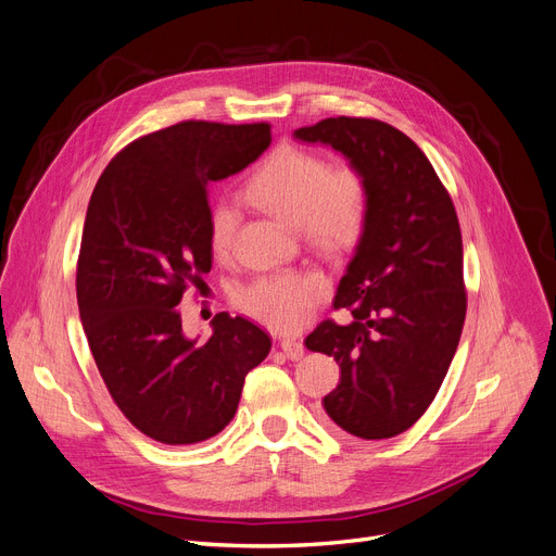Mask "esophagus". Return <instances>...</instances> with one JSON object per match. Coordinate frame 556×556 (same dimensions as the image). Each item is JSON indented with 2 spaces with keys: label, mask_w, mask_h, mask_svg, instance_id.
<instances>
[{
  "label": "esophagus",
  "mask_w": 556,
  "mask_h": 556,
  "mask_svg": "<svg viewBox=\"0 0 556 556\" xmlns=\"http://www.w3.org/2000/svg\"><path fill=\"white\" fill-rule=\"evenodd\" d=\"M281 350H283V355H286L290 362H299L301 357H304V352H306L304 343L296 341V339H290V337L281 339Z\"/></svg>",
  "instance_id": "esophagus-1"
}]
</instances>
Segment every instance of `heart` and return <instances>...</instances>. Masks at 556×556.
I'll list each match as a JSON object with an SVG mask.
<instances>
[{
    "label": "heart",
    "instance_id": "b5f03b06",
    "mask_svg": "<svg viewBox=\"0 0 556 556\" xmlns=\"http://www.w3.org/2000/svg\"><path fill=\"white\" fill-rule=\"evenodd\" d=\"M250 199L270 215L296 224L299 232L326 252H343L362 237L370 188L366 175L352 164L330 166L308 148L281 143L250 175ZM237 211L217 199L208 211V245L215 255L232 243ZM328 296L319 273H277L257 279L239 292V306L275 330H296Z\"/></svg>",
    "mask_w": 556,
    "mask_h": 556
}]
</instances>
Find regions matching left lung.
Masks as SVG:
<instances>
[{
  "mask_svg": "<svg viewBox=\"0 0 556 556\" xmlns=\"http://www.w3.org/2000/svg\"><path fill=\"white\" fill-rule=\"evenodd\" d=\"M294 137L339 150L370 188L366 228L334 294L352 321L326 319L304 341L341 368L324 421L339 437L390 439L428 410L462 339L457 211L424 150L386 122L328 117Z\"/></svg>",
  "mask_w": 556,
  "mask_h": 556,
  "instance_id": "1",
  "label": "left lung"
}]
</instances>
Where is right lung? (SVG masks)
Wrapping results in <instances>:
<instances>
[{
  "label": "right lung",
  "instance_id": "1",
  "mask_svg": "<svg viewBox=\"0 0 556 556\" xmlns=\"http://www.w3.org/2000/svg\"><path fill=\"white\" fill-rule=\"evenodd\" d=\"M270 139L266 122H179L122 148L92 190L77 260L81 326L117 408L160 443L219 434L270 352L260 326L228 313L215 315L211 339H188L177 311L213 266L208 184L243 170Z\"/></svg>",
  "mask_w": 556,
  "mask_h": 556
}]
</instances>
